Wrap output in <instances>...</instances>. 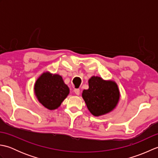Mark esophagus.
<instances>
[{"mask_svg":"<svg viewBox=\"0 0 158 158\" xmlns=\"http://www.w3.org/2000/svg\"><path fill=\"white\" fill-rule=\"evenodd\" d=\"M74 92H75L76 95H79L80 90H79V89H74Z\"/></svg>","mask_w":158,"mask_h":158,"instance_id":"34e87169","label":"esophagus"}]
</instances>
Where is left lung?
Instances as JSON below:
<instances>
[{"label": "left lung", "mask_w": 158, "mask_h": 158, "mask_svg": "<svg viewBox=\"0 0 158 158\" xmlns=\"http://www.w3.org/2000/svg\"><path fill=\"white\" fill-rule=\"evenodd\" d=\"M88 83L89 88L83 90L82 97L89 112L98 117L112 111L118 104L120 97L117 83L97 76L92 77Z\"/></svg>", "instance_id": "8db88e82"}]
</instances>
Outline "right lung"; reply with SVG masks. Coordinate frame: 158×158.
<instances>
[{"label":"right lung","instance_id":"add662e5","mask_svg":"<svg viewBox=\"0 0 158 158\" xmlns=\"http://www.w3.org/2000/svg\"><path fill=\"white\" fill-rule=\"evenodd\" d=\"M35 94L39 102L49 110L58 109L69 94V88L58 74L43 73L36 81Z\"/></svg>","mask_w":158,"mask_h":158}]
</instances>
